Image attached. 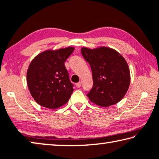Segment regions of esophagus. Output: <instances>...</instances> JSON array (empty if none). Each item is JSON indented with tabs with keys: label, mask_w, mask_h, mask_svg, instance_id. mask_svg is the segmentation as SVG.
I'll list each match as a JSON object with an SVG mask.
<instances>
[{
	"label": "esophagus",
	"mask_w": 159,
	"mask_h": 159,
	"mask_svg": "<svg viewBox=\"0 0 159 159\" xmlns=\"http://www.w3.org/2000/svg\"><path fill=\"white\" fill-rule=\"evenodd\" d=\"M75 86H76L77 88H80V86H81V82H79L77 83L76 84H75Z\"/></svg>",
	"instance_id": "esophagus-1"
}]
</instances>
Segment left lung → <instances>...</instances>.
Here are the masks:
<instances>
[{
  "instance_id": "obj_1",
  "label": "left lung",
  "mask_w": 159,
  "mask_h": 159,
  "mask_svg": "<svg viewBox=\"0 0 159 159\" xmlns=\"http://www.w3.org/2000/svg\"><path fill=\"white\" fill-rule=\"evenodd\" d=\"M81 53L91 66L93 75V87L87 94L90 100L103 107L119 102L130 84V70L124 57L106 47L82 48Z\"/></svg>"
}]
</instances>
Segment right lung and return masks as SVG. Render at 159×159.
Returning <instances> with one entry per match:
<instances>
[{"mask_svg": "<svg viewBox=\"0 0 159 159\" xmlns=\"http://www.w3.org/2000/svg\"><path fill=\"white\" fill-rule=\"evenodd\" d=\"M74 48L72 47L47 51L32 61L27 71V84L30 94L43 107L57 108L69 100L73 85L64 65Z\"/></svg>", "mask_w": 159, "mask_h": 159, "instance_id": "1", "label": "right lung"}]
</instances>
